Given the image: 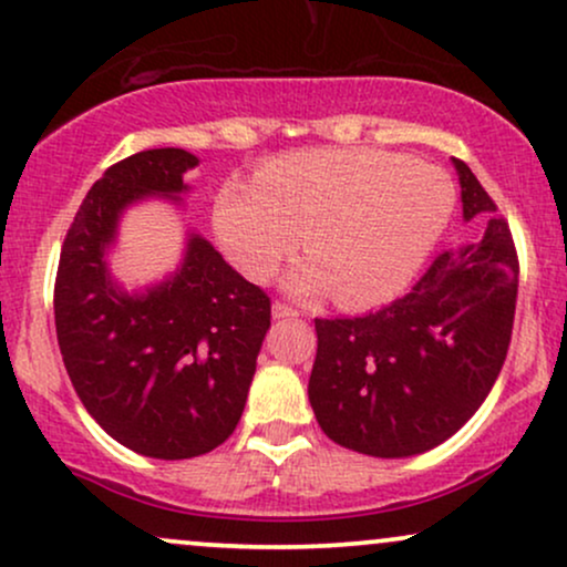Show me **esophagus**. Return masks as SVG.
<instances>
[{
	"label": "esophagus",
	"instance_id": "34e87169",
	"mask_svg": "<svg viewBox=\"0 0 567 567\" xmlns=\"http://www.w3.org/2000/svg\"><path fill=\"white\" fill-rule=\"evenodd\" d=\"M299 310L291 308V305L286 302H276L272 305V318H297Z\"/></svg>",
	"mask_w": 567,
	"mask_h": 567
}]
</instances>
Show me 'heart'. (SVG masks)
<instances>
[{"label":"heart","mask_w":567,"mask_h":567,"mask_svg":"<svg viewBox=\"0 0 567 567\" xmlns=\"http://www.w3.org/2000/svg\"><path fill=\"white\" fill-rule=\"evenodd\" d=\"M454 183L432 164L379 148H316L276 158L215 198L225 255L255 281L281 268L308 233L312 259L295 295L329 289L339 305L395 297L435 249L454 212Z\"/></svg>","instance_id":"1"}]
</instances>
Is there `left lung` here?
Masks as SVG:
<instances>
[{
  "label": "left lung",
  "mask_w": 567,
  "mask_h": 567,
  "mask_svg": "<svg viewBox=\"0 0 567 567\" xmlns=\"http://www.w3.org/2000/svg\"><path fill=\"white\" fill-rule=\"evenodd\" d=\"M477 241L443 251L409 295L355 318H316L308 384L318 424L379 458L424 454L481 409L507 358L517 302L515 241L494 198L454 158Z\"/></svg>",
  "instance_id": "1"
}]
</instances>
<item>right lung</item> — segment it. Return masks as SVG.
Wrapping results in <instances>:
<instances>
[{
    "mask_svg": "<svg viewBox=\"0 0 567 567\" xmlns=\"http://www.w3.org/2000/svg\"><path fill=\"white\" fill-rule=\"evenodd\" d=\"M196 164L183 148H151L109 166L65 233L55 278L58 344L79 401L113 441L169 462L233 435L270 329V297L198 233L166 281L140 295L113 284L105 251L118 217L148 196L177 202Z\"/></svg>",
    "mask_w": 567,
    "mask_h": 567,
    "instance_id": "obj_1",
    "label": "right lung"
}]
</instances>
